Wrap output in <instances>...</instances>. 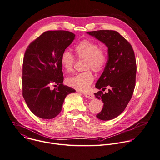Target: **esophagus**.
Returning <instances> with one entry per match:
<instances>
[{"instance_id": "esophagus-1", "label": "esophagus", "mask_w": 160, "mask_h": 160, "mask_svg": "<svg viewBox=\"0 0 160 160\" xmlns=\"http://www.w3.org/2000/svg\"><path fill=\"white\" fill-rule=\"evenodd\" d=\"M83 95H85V97H86L89 99H93L95 97L94 95L92 93H83Z\"/></svg>"}]
</instances>
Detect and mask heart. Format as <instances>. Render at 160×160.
I'll list each match as a JSON object with an SVG mask.
<instances>
[{
  "label": "heart",
  "mask_w": 160,
  "mask_h": 160,
  "mask_svg": "<svg viewBox=\"0 0 160 160\" xmlns=\"http://www.w3.org/2000/svg\"><path fill=\"white\" fill-rule=\"evenodd\" d=\"M78 59H85V68L88 70L79 73L67 79V84L78 91H87L93 83L94 77L92 69L95 72H102L108 61V51L105 47L91 39H84L75 47ZM75 57L71 52L65 50L61 55L60 62L62 67L67 72L73 71L75 64Z\"/></svg>",
  "instance_id": "heart-1"
}]
</instances>
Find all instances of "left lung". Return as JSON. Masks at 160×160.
I'll return each mask as SVG.
<instances>
[{"mask_svg": "<svg viewBox=\"0 0 160 160\" xmlns=\"http://www.w3.org/2000/svg\"><path fill=\"white\" fill-rule=\"evenodd\" d=\"M108 47V60L95 87L102 90L95 93L103 103L102 110L96 116L103 121L119 116L130 101L136 85V61L131 44L118 32L99 30L87 32Z\"/></svg>", "mask_w": 160, "mask_h": 160, "instance_id": "left-lung-1", "label": "left lung"}]
</instances>
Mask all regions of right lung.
I'll use <instances>...</instances> for the list:
<instances>
[{
  "label": "right lung",
  "mask_w": 160,
  "mask_h": 160,
  "mask_svg": "<svg viewBox=\"0 0 160 160\" xmlns=\"http://www.w3.org/2000/svg\"><path fill=\"white\" fill-rule=\"evenodd\" d=\"M75 36L68 31H48L26 48L22 63V96L30 111L38 118H55L62 111L66 96L75 92L63 85L60 62L62 52ZM52 86L57 87L52 89Z\"/></svg>",
  "instance_id": "obj_1"
}]
</instances>
